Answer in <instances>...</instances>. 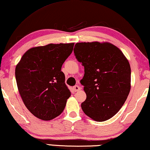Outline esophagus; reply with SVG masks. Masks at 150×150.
<instances>
[{
  "label": "esophagus",
  "mask_w": 150,
  "mask_h": 150,
  "mask_svg": "<svg viewBox=\"0 0 150 150\" xmlns=\"http://www.w3.org/2000/svg\"><path fill=\"white\" fill-rule=\"evenodd\" d=\"M81 88L79 86H75L74 87H73V90H74L75 91H78L79 90H81Z\"/></svg>",
  "instance_id": "34e87169"
}]
</instances>
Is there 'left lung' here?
Returning <instances> with one entry per match:
<instances>
[{
    "label": "left lung",
    "instance_id": "8db88e82",
    "mask_svg": "<svg viewBox=\"0 0 150 150\" xmlns=\"http://www.w3.org/2000/svg\"><path fill=\"white\" fill-rule=\"evenodd\" d=\"M74 53L84 67L80 81L86 100L81 108L91 119L102 122L123 106L131 89V67L121 50L109 42H79Z\"/></svg>",
    "mask_w": 150,
    "mask_h": 150
}]
</instances>
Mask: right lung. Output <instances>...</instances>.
<instances>
[{
  "instance_id": "add662e5",
  "label": "right lung",
  "mask_w": 150,
  "mask_h": 150,
  "mask_svg": "<svg viewBox=\"0 0 150 150\" xmlns=\"http://www.w3.org/2000/svg\"><path fill=\"white\" fill-rule=\"evenodd\" d=\"M74 43L49 44L29 49L15 67L17 88L33 115L50 120L64 110L71 92L64 83L62 64Z\"/></svg>"
}]
</instances>
